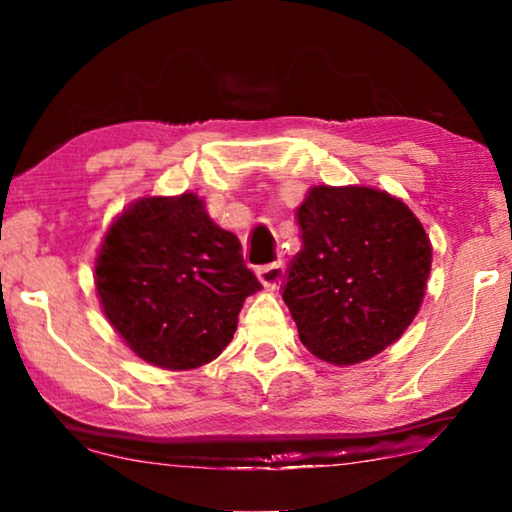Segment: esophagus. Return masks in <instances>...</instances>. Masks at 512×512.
<instances>
[{
	"mask_svg": "<svg viewBox=\"0 0 512 512\" xmlns=\"http://www.w3.org/2000/svg\"><path fill=\"white\" fill-rule=\"evenodd\" d=\"M258 279H261V284L265 286V289H272L275 291L279 284H282L284 279V263H270V265H263V268L256 270Z\"/></svg>",
	"mask_w": 512,
	"mask_h": 512,
	"instance_id": "obj_1",
	"label": "esophagus"
}]
</instances>
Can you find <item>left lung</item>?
I'll return each instance as SVG.
<instances>
[{
	"label": "left lung",
	"instance_id": "8db88e82",
	"mask_svg": "<svg viewBox=\"0 0 512 512\" xmlns=\"http://www.w3.org/2000/svg\"><path fill=\"white\" fill-rule=\"evenodd\" d=\"M303 247L282 298L300 342L333 366L373 359L422 307L431 240L403 200L370 186H312L296 209Z\"/></svg>",
	"mask_w": 512,
	"mask_h": 512
}]
</instances>
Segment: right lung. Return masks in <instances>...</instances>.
Instances as JSON below:
<instances>
[{
	"mask_svg": "<svg viewBox=\"0 0 512 512\" xmlns=\"http://www.w3.org/2000/svg\"><path fill=\"white\" fill-rule=\"evenodd\" d=\"M240 249L195 193L135 200L97 249L104 317L151 366H205L228 347L244 300L261 289Z\"/></svg>",
	"mask_w": 512,
	"mask_h": 512,
	"instance_id": "add662e5",
	"label": "right lung"
}]
</instances>
